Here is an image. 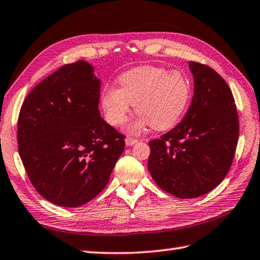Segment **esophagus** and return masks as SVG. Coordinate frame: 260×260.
Here are the masks:
<instances>
[{"mask_svg":"<svg viewBox=\"0 0 260 260\" xmlns=\"http://www.w3.org/2000/svg\"><path fill=\"white\" fill-rule=\"evenodd\" d=\"M125 143H126L127 146H132V145H134L135 143H137V140L133 139V137H126Z\"/></svg>","mask_w":260,"mask_h":260,"instance_id":"esophagus-1","label":"esophagus"}]
</instances>
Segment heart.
<instances>
[{
	"instance_id": "heart-1",
	"label": "heart",
	"mask_w": 260,
	"mask_h": 260,
	"mask_svg": "<svg viewBox=\"0 0 260 260\" xmlns=\"http://www.w3.org/2000/svg\"><path fill=\"white\" fill-rule=\"evenodd\" d=\"M119 89L108 86L101 92V107L113 126L125 123L132 106L140 116L127 131L136 133L146 126L165 131L175 126L190 101V84L179 71L144 65L121 74Z\"/></svg>"
}]
</instances>
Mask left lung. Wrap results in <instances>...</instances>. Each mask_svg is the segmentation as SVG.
I'll list each match as a JSON object with an SVG mask.
<instances>
[{
	"label": "left lung",
	"instance_id": "obj_1",
	"mask_svg": "<svg viewBox=\"0 0 260 260\" xmlns=\"http://www.w3.org/2000/svg\"><path fill=\"white\" fill-rule=\"evenodd\" d=\"M194 96L175 128L151 141L147 168L165 191L179 198L205 195L221 184L235 157L239 118L230 88L210 66L189 62Z\"/></svg>",
	"mask_w": 260,
	"mask_h": 260
}]
</instances>
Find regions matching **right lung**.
<instances>
[{"instance_id":"obj_1","label":"right lung","mask_w":260,"mask_h":260,"mask_svg":"<svg viewBox=\"0 0 260 260\" xmlns=\"http://www.w3.org/2000/svg\"><path fill=\"white\" fill-rule=\"evenodd\" d=\"M85 60L64 65L24 99L18 149L35 189L63 207H79L108 184L125 136L101 118L100 80Z\"/></svg>"}]
</instances>
